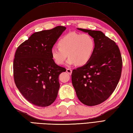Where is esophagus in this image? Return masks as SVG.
<instances>
[{"label":"esophagus","instance_id":"esophagus-1","mask_svg":"<svg viewBox=\"0 0 133 133\" xmlns=\"http://www.w3.org/2000/svg\"><path fill=\"white\" fill-rule=\"evenodd\" d=\"M66 72L68 73L69 74H70V75H71V73H72V70L70 69H66Z\"/></svg>","mask_w":133,"mask_h":133}]
</instances>
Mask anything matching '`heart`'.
<instances>
[{
	"mask_svg": "<svg viewBox=\"0 0 133 133\" xmlns=\"http://www.w3.org/2000/svg\"><path fill=\"white\" fill-rule=\"evenodd\" d=\"M58 46L51 50V57L56 64H63L68 55L67 64L83 66L92 58L95 43L92 36L87 34L70 32L59 41Z\"/></svg>",
	"mask_w": 133,
	"mask_h": 133,
	"instance_id": "obj_1",
	"label": "heart"
}]
</instances>
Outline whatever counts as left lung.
Segmentation results:
<instances>
[{
    "label": "left lung",
    "instance_id": "obj_1",
    "mask_svg": "<svg viewBox=\"0 0 133 133\" xmlns=\"http://www.w3.org/2000/svg\"><path fill=\"white\" fill-rule=\"evenodd\" d=\"M78 29L94 38L95 47L89 63L73 70L72 83L82 103L95 106L107 99L116 88L122 72V56L115 42L101 31Z\"/></svg>",
    "mask_w": 133,
    "mask_h": 133
}]
</instances>
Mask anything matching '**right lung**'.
<instances>
[{"label": "right lung", "mask_w": 133, "mask_h": 133, "mask_svg": "<svg viewBox=\"0 0 133 133\" xmlns=\"http://www.w3.org/2000/svg\"><path fill=\"white\" fill-rule=\"evenodd\" d=\"M66 29L57 26L34 33L16 51L14 81L23 97L35 106H50L57 97L59 75L66 70L55 63L51 50Z\"/></svg>", "instance_id": "right-lung-1"}]
</instances>
